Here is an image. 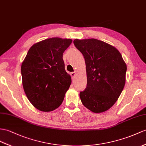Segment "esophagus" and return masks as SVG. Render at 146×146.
<instances>
[{
    "instance_id": "1",
    "label": "esophagus",
    "mask_w": 146,
    "mask_h": 146,
    "mask_svg": "<svg viewBox=\"0 0 146 146\" xmlns=\"http://www.w3.org/2000/svg\"><path fill=\"white\" fill-rule=\"evenodd\" d=\"M76 72H73L70 73V76H71V77H72V79H74V77H75V76H76Z\"/></svg>"
}]
</instances>
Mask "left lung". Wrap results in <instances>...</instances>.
I'll return each mask as SVG.
<instances>
[{
    "label": "left lung",
    "mask_w": 146,
    "mask_h": 146,
    "mask_svg": "<svg viewBox=\"0 0 146 146\" xmlns=\"http://www.w3.org/2000/svg\"><path fill=\"white\" fill-rule=\"evenodd\" d=\"M85 58L87 87L80 93L87 109L95 113L112 107L123 90L127 66L114 46L95 38L74 40Z\"/></svg>",
    "instance_id": "1"
}]
</instances>
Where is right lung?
Segmentation results:
<instances>
[{"label":"right lung","mask_w":146,"mask_h":146,"mask_svg":"<svg viewBox=\"0 0 146 146\" xmlns=\"http://www.w3.org/2000/svg\"><path fill=\"white\" fill-rule=\"evenodd\" d=\"M68 38L54 37L34 44L22 62L21 72L27 97L34 107L48 112L62 104L71 84L63 52L72 43Z\"/></svg>","instance_id":"1"}]
</instances>
